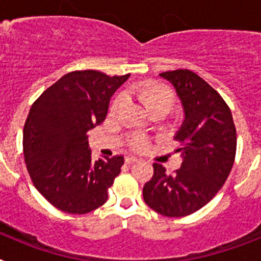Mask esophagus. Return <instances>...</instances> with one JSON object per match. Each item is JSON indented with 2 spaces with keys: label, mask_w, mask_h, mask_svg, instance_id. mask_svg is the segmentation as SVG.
I'll use <instances>...</instances> for the list:
<instances>
[{
  "label": "esophagus",
  "mask_w": 261,
  "mask_h": 261,
  "mask_svg": "<svg viewBox=\"0 0 261 261\" xmlns=\"http://www.w3.org/2000/svg\"><path fill=\"white\" fill-rule=\"evenodd\" d=\"M140 159L137 158V156H126L125 158V162L126 163H135V162H138Z\"/></svg>",
  "instance_id": "1"
}]
</instances>
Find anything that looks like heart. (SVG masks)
<instances>
[{"instance_id": "heart-1", "label": "heart", "mask_w": 261, "mask_h": 261, "mask_svg": "<svg viewBox=\"0 0 261 261\" xmlns=\"http://www.w3.org/2000/svg\"><path fill=\"white\" fill-rule=\"evenodd\" d=\"M132 95L138 102L144 106L145 110L150 115L162 114L166 115L170 112L174 106V94L167 86L153 81H146L142 84H138L130 89ZM124 98L121 95L116 96L111 105V114H116L120 107L123 106ZM130 145L136 150H142L147 145V140L142 136H133L130 138Z\"/></svg>"}]
</instances>
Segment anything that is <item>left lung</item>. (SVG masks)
Returning <instances> with one entry per match:
<instances>
[{"instance_id":"1","label":"left lung","mask_w":261,"mask_h":261,"mask_svg":"<svg viewBox=\"0 0 261 261\" xmlns=\"http://www.w3.org/2000/svg\"><path fill=\"white\" fill-rule=\"evenodd\" d=\"M171 84L183 107L175 133L181 142V166L174 175L154 163V175L144 186V201L156 213L183 217L208 204L231 171L237 132L231 111L201 77L187 69L161 73Z\"/></svg>"}]
</instances>
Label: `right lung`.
Masks as SVG:
<instances>
[{
  "mask_svg": "<svg viewBox=\"0 0 261 261\" xmlns=\"http://www.w3.org/2000/svg\"><path fill=\"white\" fill-rule=\"evenodd\" d=\"M129 75L71 71L32 105L23 129L24 161L36 190L60 211L85 214L107 201L124 156L93 161L87 132L106 119Z\"/></svg>",
  "mask_w": 261,
  "mask_h": 261,
  "instance_id": "1",
  "label": "right lung"
}]
</instances>
